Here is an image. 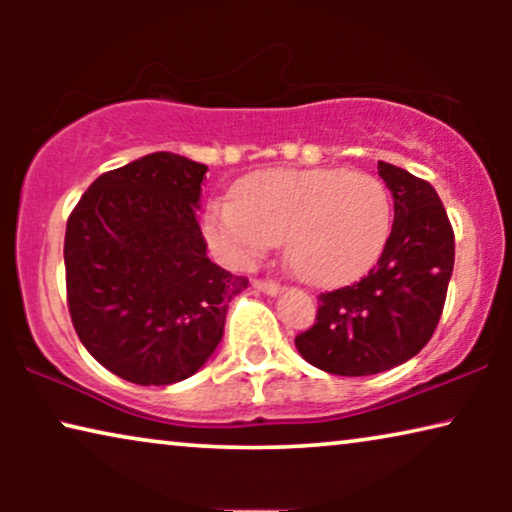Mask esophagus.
I'll list each match as a JSON object with an SVG mask.
<instances>
[{
    "instance_id": "34e87169",
    "label": "esophagus",
    "mask_w": 512,
    "mask_h": 512,
    "mask_svg": "<svg viewBox=\"0 0 512 512\" xmlns=\"http://www.w3.org/2000/svg\"><path fill=\"white\" fill-rule=\"evenodd\" d=\"M254 289L275 296V293H279V282H275V279H254Z\"/></svg>"
}]
</instances>
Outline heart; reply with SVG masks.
Masks as SVG:
<instances>
[{"instance_id": "b5f03b06", "label": "heart", "mask_w": 512, "mask_h": 512, "mask_svg": "<svg viewBox=\"0 0 512 512\" xmlns=\"http://www.w3.org/2000/svg\"><path fill=\"white\" fill-rule=\"evenodd\" d=\"M205 233L216 254L247 268L275 242L307 282L338 284L366 272L391 233L380 179L345 170H270L242 181L235 200H214Z\"/></svg>"}]
</instances>
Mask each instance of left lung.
<instances>
[{"mask_svg": "<svg viewBox=\"0 0 512 512\" xmlns=\"http://www.w3.org/2000/svg\"><path fill=\"white\" fill-rule=\"evenodd\" d=\"M377 170L394 195L382 256L359 282L319 293L317 319L296 335L300 356L331 375H375L422 352L450 286L454 230L436 188L382 160Z\"/></svg>", "mask_w": 512, "mask_h": 512, "instance_id": "obj_1", "label": "left lung"}]
</instances>
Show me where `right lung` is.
<instances>
[{"label": "right lung", "instance_id": "1", "mask_svg": "<svg viewBox=\"0 0 512 512\" xmlns=\"http://www.w3.org/2000/svg\"><path fill=\"white\" fill-rule=\"evenodd\" d=\"M207 165L151 153L97 177L67 219V307L83 347L142 387L198 373L247 277L207 258L195 221Z\"/></svg>", "mask_w": 512, "mask_h": 512}]
</instances>
